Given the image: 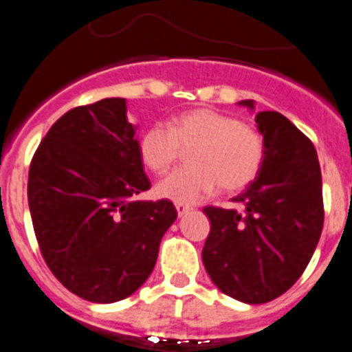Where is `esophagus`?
<instances>
[{
    "instance_id": "esophagus-1",
    "label": "esophagus",
    "mask_w": 352,
    "mask_h": 352,
    "mask_svg": "<svg viewBox=\"0 0 352 352\" xmlns=\"http://www.w3.org/2000/svg\"><path fill=\"white\" fill-rule=\"evenodd\" d=\"M174 206H176V212H178V215L182 217V215H185L187 212H190V206L188 205H183V203H174Z\"/></svg>"
}]
</instances>
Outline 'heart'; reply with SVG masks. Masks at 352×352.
I'll return each instance as SVG.
<instances>
[{"mask_svg":"<svg viewBox=\"0 0 352 352\" xmlns=\"http://www.w3.org/2000/svg\"><path fill=\"white\" fill-rule=\"evenodd\" d=\"M188 152V167L174 170L156 185V194L174 203L192 205L215 188L239 192L262 169L265 142L254 128L212 108H194L174 116L169 128L149 126L139 140L142 164L165 174Z\"/></svg>","mask_w":352,"mask_h":352,"instance_id":"b5f03b06","label":"heart"}]
</instances>
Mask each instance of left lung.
Returning <instances> with one entry per match:
<instances>
[{
	"label": "left lung",
	"instance_id": "8db88e82",
	"mask_svg": "<svg viewBox=\"0 0 352 352\" xmlns=\"http://www.w3.org/2000/svg\"><path fill=\"white\" fill-rule=\"evenodd\" d=\"M254 108L253 99L240 101ZM265 160L233 197L242 210L205 206L210 235L203 263L215 287L248 305L269 302L310 263L324 224L322 176L311 140L278 112H258Z\"/></svg>",
	"mask_w": 352,
	"mask_h": 352
}]
</instances>
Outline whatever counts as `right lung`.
Instances as JSON below:
<instances>
[{"mask_svg": "<svg viewBox=\"0 0 352 352\" xmlns=\"http://www.w3.org/2000/svg\"><path fill=\"white\" fill-rule=\"evenodd\" d=\"M126 101L107 98L60 117L28 173V205L42 258L67 290L90 302L126 299L149 278L169 199L135 201L151 187Z\"/></svg>", "mask_w": 352, "mask_h": 352, "instance_id": "right-lung-1", "label": "right lung"}]
</instances>
